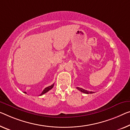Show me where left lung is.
<instances>
[{"label": "left lung", "mask_w": 130, "mask_h": 130, "mask_svg": "<svg viewBox=\"0 0 130 130\" xmlns=\"http://www.w3.org/2000/svg\"><path fill=\"white\" fill-rule=\"evenodd\" d=\"M77 89H78V90L79 91H81V92L86 93V94H89V93H95L94 92H92V91H87V90H85V89H84L81 88H79V87H77Z\"/></svg>", "instance_id": "1"}]
</instances>
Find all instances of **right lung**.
Listing matches in <instances>:
<instances>
[{"label": "right lung", "mask_w": 130, "mask_h": 130, "mask_svg": "<svg viewBox=\"0 0 130 130\" xmlns=\"http://www.w3.org/2000/svg\"><path fill=\"white\" fill-rule=\"evenodd\" d=\"M53 86H54V84H52V85H51V86H49V87L45 88L43 90L42 92V93H41V94L39 95V96H41V95H43V94H45V93H46L47 92H48L49 90H51V89L53 87ZM24 92L26 93L25 92Z\"/></svg>", "instance_id": "add662e5"}]
</instances>
